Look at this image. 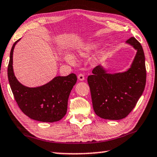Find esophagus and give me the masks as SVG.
<instances>
[{
	"label": "esophagus",
	"instance_id": "esophagus-1",
	"mask_svg": "<svg viewBox=\"0 0 157 157\" xmlns=\"http://www.w3.org/2000/svg\"><path fill=\"white\" fill-rule=\"evenodd\" d=\"M78 79L79 81H84L85 80V75L83 74H79L78 75Z\"/></svg>",
	"mask_w": 157,
	"mask_h": 157
}]
</instances>
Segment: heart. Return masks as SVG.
I'll list each match as a JSON object with an SVG mask.
<instances>
[{"instance_id": "1", "label": "heart", "mask_w": 157, "mask_h": 157, "mask_svg": "<svg viewBox=\"0 0 157 157\" xmlns=\"http://www.w3.org/2000/svg\"><path fill=\"white\" fill-rule=\"evenodd\" d=\"M97 47V45L95 44H86L85 46H83L82 48H81V49H79L78 51V53L80 56H85L86 54H87L90 52V51H92L93 49H94ZM66 59L68 62L70 63H73L75 61V58L74 56L71 55V54H68L66 56Z\"/></svg>"}]
</instances>
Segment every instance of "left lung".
<instances>
[{
    "instance_id": "left-lung-1",
    "label": "left lung",
    "mask_w": 157,
    "mask_h": 157,
    "mask_svg": "<svg viewBox=\"0 0 157 157\" xmlns=\"http://www.w3.org/2000/svg\"><path fill=\"white\" fill-rule=\"evenodd\" d=\"M125 44L137 51L129 68L109 73L108 70L99 65L87 78L94 111L101 118L116 121L125 118L134 109L145 87L147 74L143 48L134 37Z\"/></svg>"
}]
</instances>
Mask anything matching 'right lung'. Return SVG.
Instances as JSON below:
<instances>
[{"instance_id": "1", "label": "right lung", "mask_w": 157, "mask_h": 157, "mask_svg": "<svg viewBox=\"0 0 157 157\" xmlns=\"http://www.w3.org/2000/svg\"><path fill=\"white\" fill-rule=\"evenodd\" d=\"M20 40L11 48L8 67V81L15 101L23 113L33 120L46 123L60 121L67 113L69 95L78 79L76 75L55 77L36 87L23 85L16 78L13 66L14 48Z\"/></svg>"}]
</instances>
